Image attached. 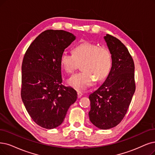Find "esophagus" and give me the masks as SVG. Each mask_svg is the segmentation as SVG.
I'll list each match as a JSON object with an SVG mask.
<instances>
[{
	"label": "esophagus",
	"instance_id": "esophagus-1",
	"mask_svg": "<svg viewBox=\"0 0 155 155\" xmlns=\"http://www.w3.org/2000/svg\"><path fill=\"white\" fill-rule=\"evenodd\" d=\"M78 98H81L83 95V93L81 91H78Z\"/></svg>",
	"mask_w": 155,
	"mask_h": 155
}]
</instances>
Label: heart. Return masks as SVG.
Listing matches in <instances>:
<instances>
[{
  "label": "heart",
  "instance_id": "heart-1",
  "mask_svg": "<svg viewBox=\"0 0 155 155\" xmlns=\"http://www.w3.org/2000/svg\"><path fill=\"white\" fill-rule=\"evenodd\" d=\"M60 61L67 74L73 73L79 64H82L83 71L72 76L68 84L75 89L83 90L91 86L94 79L98 81L106 79L112 69L113 60L109 48L84 42L73 49V54L63 52Z\"/></svg>",
  "mask_w": 155,
  "mask_h": 155
}]
</instances>
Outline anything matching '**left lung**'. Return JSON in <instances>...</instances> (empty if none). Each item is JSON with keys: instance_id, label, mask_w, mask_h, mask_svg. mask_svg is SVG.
Returning <instances> with one entry per match:
<instances>
[{"instance_id": "1", "label": "left lung", "mask_w": 155, "mask_h": 155, "mask_svg": "<svg viewBox=\"0 0 155 155\" xmlns=\"http://www.w3.org/2000/svg\"><path fill=\"white\" fill-rule=\"evenodd\" d=\"M113 54V67L104 83L90 94V121L98 128L117 125L125 117L135 90L134 62L128 49L115 37L104 36Z\"/></svg>"}]
</instances>
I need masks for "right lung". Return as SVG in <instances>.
<instances>
[{
    "mask_svg": "<svg viewBox=\"0 0 155 155\" xmlns=\"http://www.w3.org/2000/svg\"><path fill=\"white\" fill-rule=\"evenodd\" d=\"M76 39L62 30H47L39 34L24 55L21 96L28 113L39 126L54 128L63 123L77 92L62 84L60 57Z\"/></svg>",
    "mask_w": 155,
    "mask_h": 155,
    "instance_id": "right-lung-1",
    "label": "right lung"
}]
</instances>
